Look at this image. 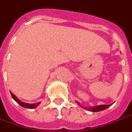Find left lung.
<instances>
[{
	"label": "left lung",
	"instance_id": "left-lung-1",
	"mask_svg": "<svg viewBox=\"0 0 132 132\" xmlns=\"http://www.w3.org/2000/svg\"><path fill=\"white\" fill-rule=\"evenodd\" d=\"M76 102H77V103H78L80 107H82V108H84V109H86V110H87V111H92V112H98V111H103V110H105V109H106V108H108L109 106H111V105L113 104V103H112V104H111V105H99V106H94V107H91V108H85V107H83L82 106H81L80 104V103L78 102V101H76Z\"/></svg>",
	"mask_w": 132,
	"mask_h": 132
}]
</instances>
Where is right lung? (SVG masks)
Wrapping results in <instances>:
<instances>
[{"label": "right lung", "instance_id": "1", "mask_svg": "<svg viewBox=\"0 0 132 132\" xmlns=\"http://www.w3.org/2000/svg\"><path fill=\"white\" fill-rule=\"evenodd\" d=\"M11 93V96L12 97V98L14 99V101H16V103H18L21 106H22V107H24V108H30V109H32V108H36L37 106H38L39 104H40V102H38V103H24V102H22V101H21L19 99H18L17 98V97H16L14 94H13L12 93V92H10Z\"/></svg>", "mask_w": 132, "mask_h": 132}]
</instances>
